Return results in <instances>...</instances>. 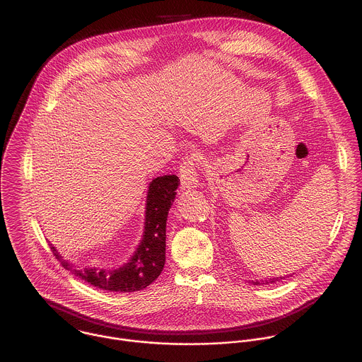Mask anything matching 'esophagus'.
I'll list each match as a JSON object with an SVG mask.
<instances>
[{"mask_svg":"<svg viewBox=\"0 0 362 362\" xmlns=\"http://www.w3.org/2000/svg\"><path fill=\"white\" fill-rule=\"evenodd\" d=\"M180 180H181V189L189 191L198 187V174L195 171V164L192 158H188L182 163L180 168Z\"/></svg>","mask_w":362,"mask_h":362,"instance_id":"esophagus-1","label":"esophagus"}]
</instances>
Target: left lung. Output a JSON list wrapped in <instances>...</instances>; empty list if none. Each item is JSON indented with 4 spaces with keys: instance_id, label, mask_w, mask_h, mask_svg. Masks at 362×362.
Here are the masks:
<instances>
[{
    "instance_id": "left-lung-1",
    "label": "left lung",
    "mask_w": 362,
    "mask_h": 362,
    "mask_svg": "<svg viewBox=\"0 0 362 362\" xmlns=\"http://www.w3.org/2000/svg\"><path fill=\"white\" fill-rule=\"evenodd\" d=\"M290 276H291V274H290ZM281 279H284V277H281V276H280V277H273V279H269V280L266 279V280H262V281H258V280H257V281H254V280H252V284H254V286H260V284H269V283H276V281H280Z\"/></svg>"
}]
</instances>
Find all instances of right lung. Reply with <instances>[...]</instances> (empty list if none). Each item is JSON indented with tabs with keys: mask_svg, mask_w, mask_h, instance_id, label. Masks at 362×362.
Instances as JSON below:
<instances>
[{
	"mask_svg": "<svg viewBox=\"0 0 362 362\" xmlns=\"http://www.w3.org/2000/svg\"><path fill=\"white\" fill-rule=\"evenodd\" d=\"M177 175H163L148 187L144 235L129 259L118 267H76L62 258L50 244L61 264L86 283L112 293H134L146 288L163 272L165 263V224L178 188Z\"/></svg>",
	"mask_w": 362,
	"mask_h": 362,
	"instance_id": "right-lung-1",
	"label": "right lung"
}]
</instances>
